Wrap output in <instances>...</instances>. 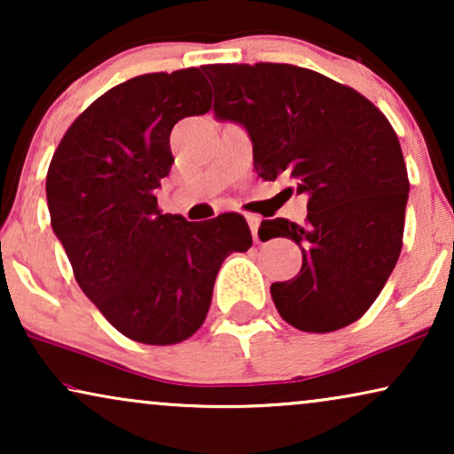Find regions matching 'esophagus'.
<instances>
[{"label": "esophagus", "instance_id": "esophagus-1", "mask_svg": "<svg viewBox=\"0 0 454 454\" xmlns=\"http://www.w3.org/2000/svg\"><path fill=\"white\" fill-rule=\"evenodd\" d=\"M246 221H247V225H250V229H252V238H254V241H260L258 227H260V221H262V219H260L258 215H247Z\"/></svg>", "mask_w": 454, "mask_h": 454}]
</instances>
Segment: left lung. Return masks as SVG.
Returning a JSON list of instances; mask_svg holds the SVG:
<instances>
[{
	"label": "left lung",
	"mask_w": 454,
	"mask_h": 454,
	"mask_svg": "<svg viewBox=\"0 0 454 454\" xmlns=\"http://www.w3.org/2000/svg\"><path fill=\"white\" fill-rule=\"evenodd\" d=\"M202 72L216 117L250 134L258 176H287L308 194L303 225L272 219L258 229L301 250L300 275L270 285L278 314L303 333L349 326L380 295L403 247L409 177L393 126L356 89L308 67L260 61Z\"/></svg>",
	"instance_id": "1"
}]
</instances>
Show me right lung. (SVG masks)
Here are the masks:
<instances>
[{
  "instance_id": "obj_1",
  "label": "right lung",
  "mask_w": 454,
  "mask_h": 454,
  "mask_svg": "<svg viewBox=\"0 0 454 454\" xmlns=\"http://www.w3.org/2000/svg\"><path fill=\"white\" fill-rule=\"evenodd\" d=\"M207 111L210 86L198 67L142 74L90 103L49 163L51 227L80 289L111 326L145 345L190 339L223 260L252 246L239 213L190 223L157 204L173 126Z\"/></svg>"
}]
</instances>
